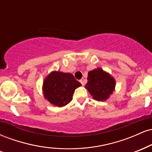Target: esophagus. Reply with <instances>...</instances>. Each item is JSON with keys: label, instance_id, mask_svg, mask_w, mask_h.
<instances>
[{"label": "esophagus", "instance_id": "34e87169", "mask_svg": "<svg viewBox=\"0 0 152 152\" xmlns=\"http://www.w3.org/2000/svg\"><path fill=\"white\" fill-rule=\"evenodd\" d=\"M80 82H81V83L82 84V86H84L85 83H86V81H85V80H83V79L80 80Z\"/></svg>", "mask_w": 152, "mask_h": 152}]
</instances>
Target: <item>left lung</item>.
Returning <instances> with one entry per match:
<instances>
[{
	"instance_id": "obj_1",
	"label": "left lung",
	"mask_w": 152,
	"mask_h": 152,
	"mask_svg": "<svg viewBox=\"0 0 152 152\" xmlns=\"http://www.w3.org/2000/svg\"><path fill=\"white\" fill-rule=\"evenodd\" d=\"M85 88L92 97L99 102H105L115 91L116 80L102 68L88 71Z\"/></svg>"
}]
</instances>
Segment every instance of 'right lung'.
<instances>
[{"mask_svg":"<svg viewBox=\"0 0 152 152\" xmlns=\"http://www.w3.org/2000/svg\"><path fill=\"white\" fill-rule=\"evenodd\" d=\"M81 86L70 73L53 71L43 81V96L53 106L63 107L71 102L75 90Z\"/></svg>","mask_w":152,"mask_h":152,"instance_id":"obj_1","label":"right lung"}]
</instances>
